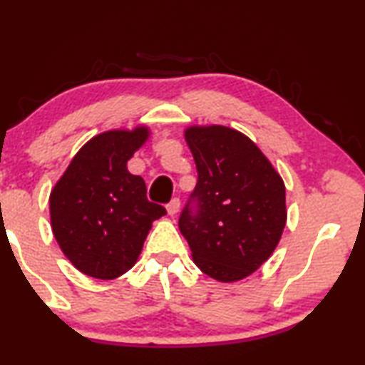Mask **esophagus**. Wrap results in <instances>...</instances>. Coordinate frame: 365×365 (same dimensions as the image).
Returning a JSON list of instances; mask_svg holds the SVG:
<instances>
[{"mask_svg": "<svg viewBox=\"0 0 365 365\" xmlns=\"http://www.w3.org/2000/svg\"><path fill=\"white\" fill-rule=\"evenodd\" d=\"M179 207H181V201H179L178 197H174L171 202L168 204L166 206V209H168V214L169 216H174V214H178V211H179Z\"/></svg>", "mask_w": 365, "mask_h": 365, "instance_id": "obj_1", "label": "esophagus"}]
</instances>
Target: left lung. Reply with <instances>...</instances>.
Returning <instances> with one entry per match:
<instances>
[{
	"mask_svg": "<svg viewBox=\"0 0 365 365\" xmlns=\"http://www.w3.org/2000/svg\"><path fill=\"white\" fill-rule=\"evenodd\" d=\"M197 184L179 216L194 264L209 277L236 282L271 257L286 226V187L256 144L226 126L184 133Z\"/></svg>",
	"mask_w": 365,
	"mask_h": 365,
	"instance_id": "1",
	"label": "left lung"
}]
</instances>
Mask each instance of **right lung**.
I'll return each instance as SVG.
<instances>
[{"label": "right lung", "instance_id": "add662e5", "mask_svg": "<svg viewBox=\"0 0 365 365\" xmlns=\"http://www.w3.org/2000/svg\"><path fill=\"white\" fill-rule=\"evenodd\" d=\"M149 129L106 131L79 149L49 196L51 227L73 266L89 277L116 279L138 261L153 222L166 214L148 201L128 161Z\"/></svg>", "mask_w": 365, "mask_h": 365}]
</instances>
